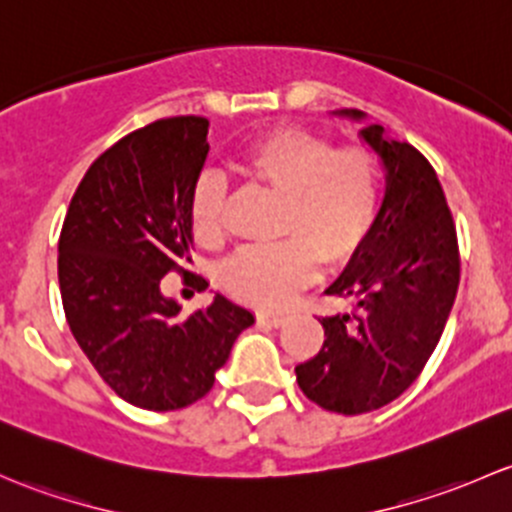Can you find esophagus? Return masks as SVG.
Segmentation results:
<instances>
[{
	"mask_svg": "<svg viewBox=\"0 0 512 512\" xmlns=\"http://www.w3.org/2000/svg\"><path fill=\"white\" fill-rule=\"evenodd\" d=\"M258 320L266 325H271V328H281V325L286 323V315L271 313V310H261V313H258Z\"/></svg>",
	"mask_w": 512,
	"mask_h": 512,
	"instance_id": "obj_1",
	"label": "esophagus"
}]
</instances>
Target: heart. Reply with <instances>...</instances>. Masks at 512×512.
I'll return each mask as SVG.
<instances>
[{
    "instance_id": "obj_1",
    "label": "heart",
    "mask_w": 512,
    "mask_h": 512,
    "mask_svg": "<svg viewBox=\"0 0 512 512\" xmlns=\"http://www.w3.org/2000/svg\"><path fill=\"white\" fill-rule=\"evenodd\" d=\"M236 167L286 199L276 246L241 249L221 266V286L258 308H278L308 286L323 263L340 268L370 239L379 207L377 167L365 150H335L303 128H276L251 142ZM226 187L217 175L194 184L189 217L204 244L221 239Z\"/></svg>"
}]
</instances>
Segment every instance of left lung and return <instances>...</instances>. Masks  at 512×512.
Here are the masks:
<instances>
[{"label": "left lung", "mask_w": 512, "mask_h": 512, "mask_svg": "<svg viewBox=\"0 0 512 512\" xmlns=\"http://www.w3.org/2000/svg\"><path fill=\"white\" fill-rule=\"evenodd\" d=\"M335 115L365 123L360 110ZM360 140L382 162V207L367 244L325 291L352 310L320 318L323 347L295 367L305 397L337 414L374 412L412 387L439 345L461 276L456 226L434 167L382 125H362Z\"/></svg>", "instance_id": "1"}]
</instances>
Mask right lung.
Returning a JSON list of instances; mask_svg holds the SVG:
<instances>
[{
    "mask_svg": "<svg viewBox=\"0 0 512 512\" xmlns=\"http://www.w3.org/2000/svg\"><path fill=\"white\" fill-rule=\"evenodd\" d=\"M209 120H155L88 167L63 219L59 286L68 328L125 402L172 412L202 399L254 313L217 293L182 318L162 293L192 261L194 184L209 155ZM209 286V283H207Z\"/></svg>",
    "mask_w": 512,
    "mask_h": 512,
    "instance_id": "add662e5",
    "label": "right lung"
}]
</instances>
